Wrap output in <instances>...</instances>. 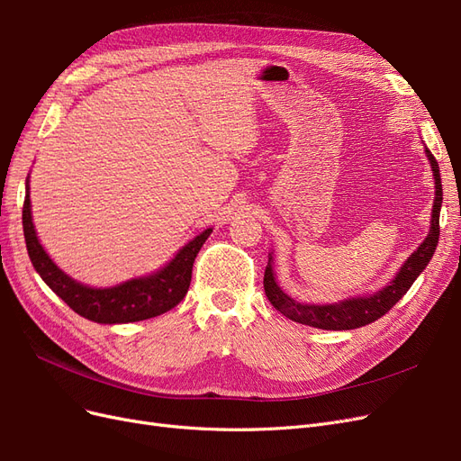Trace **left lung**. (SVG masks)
Masks as SVG:
<instances>
[{
	"instance_id": "1",
	"label": "left lung",
	"mask_w": 461,
	"mask_h": 461,
	"mask_svg": "<svg viewBox=\"0 0 461 461\" xmlns=\"http://www.w3.org/2000/svg\"><path fill=\"white\" fill-rule=\"evenodd\" d=\"M427 159L430 163L432 178H435V202H432L430 212V229L427 239L420 244V248L406 259L402 265L396 276L381 290L373 292V294H361L354 298H346L340 302L332 303H303L290 298L286 292L278 286L275 269H273V252L269 254L267 267H265L263 276V288L265 296L273 303V308L281 312L285 317L296 321V323L323 329V330H350L357 327H366L373 321L383 317L386 312H390L393 305H396L398 300L411 288L415 278L423 273V269L429 265L432 254H435L438 244V219H440V207H442V180L438 163L435 156L425 148Z\"/></svg>"
}]
</instances>
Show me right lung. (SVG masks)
<instances>
[{
	"label": "right lung",
	"mask_w": 461,
	"mask_h": 461,
	"mask_svg": "<svg viewBox=\"0 0 461 461\" xmlns=\"http://www.w3.org/2000/svg\"><path fill=\"white\" fill-rule=\"evenodd\" d=\"M31 185L26 178V196L23 205V230L29 258L36 273L41 276L55 294H58L68 308L85 319L102 325L134 323L158 317L173 310L176 303L186 296L192 281V265L196 259L200 248L209 239L213 229H205L196 239L178 249L175 258L165 263L161 269L146 276H136L115 286L95 288L75 281L61 271L55 261L48 256L44 246L40 244L32 222L31 205Z\"/></svg>",
	"instance_id": "add662e5"
}]
</instances>
